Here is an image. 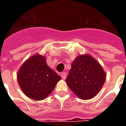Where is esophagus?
Returning a JSON list of instances; mask_svg holds the SVG:
<instances>
[{
    "label": "esophagus",
    "mask_w": 126,
    "mask_h": 126,
    "mask_svg": "<svg viewBox=\"0 0 126 126\" xmlns=\"http://www.w3.org/2000/svg\"><path fill=\"white\" fill-rule=\"evenodd\" d=\"M61 77L63 79H65L66 78H67V74H66L65 72H62V73L61 74Z\"/></svg>",
    "instance_id": "esophagus-1"
}]
</instances>
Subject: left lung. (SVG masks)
Returning <instances> with one entry per match:
<instances>
[{
  "mask_svg": "<svg viewBox=\"0 0 126 126\" xmlns=\"http://www.w3.org/2000/svg\"><path fill=\"white\" fill-rule=\"evenodd\" d=\"M106 74L94 58L79 55L71 63L66 83L72 92L83 100L94 97L105 82Z\"/></svg>",
  "mask_w": 126,
  "mask_h": 126,
  "instance_id": "left-lung-1",
  "label": "left lung"
}]
</instances>
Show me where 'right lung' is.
Listing matches in <instances>:
<instances>
[{
	"instance_id": "1",
	"label": "right lung",
	"mask_w": 126,
	"mask_h": 126,
	"mask_svg": "<svg viewBox=\"0 0 126 126\" xmlns=\"http://www.w3.org/2000/svg\"><path fill=\"white\" fill-rule=\"evenodd\" d=\"M17 77L23 93L36 100L46 98L61 79V77L47 65L45 57L38 54L23 63Z\"/></svg>"
}]
</instances>
